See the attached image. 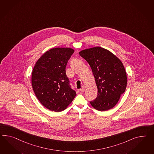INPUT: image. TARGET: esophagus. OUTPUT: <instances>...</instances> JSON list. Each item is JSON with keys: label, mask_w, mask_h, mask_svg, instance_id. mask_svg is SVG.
I'll list each match as a JSON object with an SVG mask.
<instances>
[{"label": "esophagus", "mask_w": 154, "mask_h": 154, "mask_svg": "<svg viewBox=\"0 0 154 154\" xmlns=\"http://www.w3.org/2000/svg\"><path fill=\"white\" fill-rule=\"evenodd\" d=\"M80 91L82 93H83V92L85 91V88H84V87H82V88L80 89Z\"/></svg>", "instance_id": "34e87169"}]
</instances>
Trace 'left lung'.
<instances>
[{"label": "left lung", "instance_id": "1", "mask_svg": "<svg viewBox=\"0 0 154 154\" xmlns=\"http://www.w3.org/2000/svg\"><path fill=\"white\" fill-rule=\"evenodd\" d=\"M79 54L89 64L98 88L97 97L90 102L91 106L99 111L113 108L126 88V72L122 63L100 47L83 50Z\"/></svg>", "mask_w": 154, "mask_h": 154}]
</instances>
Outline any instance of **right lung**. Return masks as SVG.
<instances>
[{
  "label": "right lung",
  "mask_w": 154,
  "mask_h": 154,
  "mask_svg": "<svg viewBox=\"0 0 154 154\" xmlns=\"http://www.w3.org/2000/svg\"><path fill=\"white\" fill-rule=\"evenodd\" d=\"M74 50L51 48L40 57L32 73V86L41 103L49 110H65L76 96L66 75V66Z\"/></svg>",
  "instance_id": "right-lung-1"
}]
</instances>
